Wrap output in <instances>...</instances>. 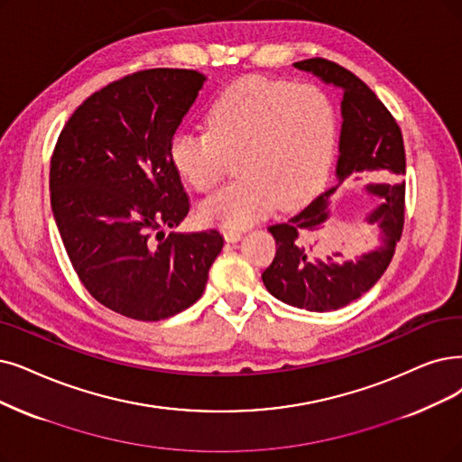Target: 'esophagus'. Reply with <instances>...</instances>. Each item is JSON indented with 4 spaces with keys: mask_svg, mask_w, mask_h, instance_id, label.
<instances>
[{
    "mask_svg": "<svg viewBox=\"0 0 462 462\" xmlns=\"http://www.w3.org/2000/svg\"><path fill=\"white\" fill-rule=\"evenodd\" d=\"M241 236H243V233L238 231V229H224V238L227 243H236V241H241Z\"/></svg>",
    "mask_w": 462,
    "mask_h": 462,
    "instance_id": "34e87169",
    "label": "esophagus"
}]
</instances>
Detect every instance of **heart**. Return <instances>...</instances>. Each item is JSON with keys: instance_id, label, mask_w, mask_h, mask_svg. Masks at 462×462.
<instances>
[{"instance_id": "obj_1", "label": "heart", "mask_w": 462, "mask_h": 462, "mask_svg": "<svg viewBox=\"0 0 462 462\" xmlns=\"http://www.w3.org/2000/svg\"><path fill=\"white\" fill-rule=\"evenodd\" d=\"M336 145V114L310 83L246 78L210 104L207 131H178L169 157L178 176L210 191L236 157L243 178L199 207L205 224L241 229L265 216L279 199L291 202L315 189Z\"/></svg>"}]
</instances>
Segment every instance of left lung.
Segmentation results:
<instances>
[{
	"mask_svg": "<svg viewBox=\"0 0 462 462\" xmlns=\"http://www.w3.org/2000/svg\"><path fill=\"white\" fill-rule=\"evenodd\" d=\"M295 68L312 71L322 81L343 90L341 138L336 174L339 181L356 172L405 174V150L402 131L375 92L346 68L326 60L307 59ZM381 199L367 216V224L379 229L381 246L356 262H341L336 252L326 260L315 245L303 241V233L319 231L328 219V199L336 188L326 189L315 200L269 227L276 241L273 263L263 271L265 288L276 300L307 310H337L358 300L381 279L389 267L405 219V181L370 183L365 188Z\"/></svg>",
	"mask_w": 462,
	"mask_h": 462,
	"instance_id": "obj_1",
	"label": "left lung"
}]
</instances>
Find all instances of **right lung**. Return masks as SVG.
Returning <instances> with one entry per match:
<instances>
[{
    "label": "right lung",
    "mask_w": 462,
    "mask_h": 462,
    "mask_svg": "<svg viewBox=\"0 0 462 462\" xmlns=\"http://www.w3.org/2000/svg\"><path fill=\"white\" fill-rule=\"evenodd\" d=\"M202 83L195 69L131 73L88 97L54 145L51 207L69 262L92 298L126 319L191 307L224 248L216 229L161 231L191 207L169 143Z\"/></svg>",
    "instance_id": "1"
}]
</instances>
